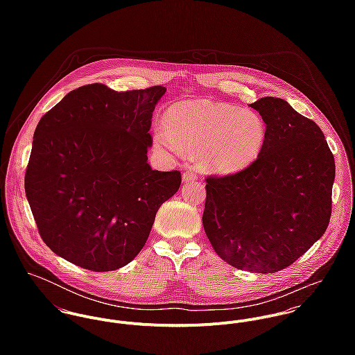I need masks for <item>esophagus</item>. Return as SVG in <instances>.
Masks as SVG:
<instances>
[{
  "instance_id": "34e87169",
  "label": "esophagus",
  "mask_w": 355,
  "mask_h": 355,
  "mask_svg": "<svg viewBox=\"0 0 355 355\" xmlns=\"http://www.w3.org/2000/svg\"><path fill=\"white\" fill-rule=\"evenodd\" d=\"M197 176H198L197 171L193 169V168H189V169H186L184 173H183V180H184V182H191V180L197 179Z\"/></svg>"
}]
</instances>
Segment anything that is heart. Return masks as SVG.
Listing matches in <instances>:
<instances>
[{"mask_svg":"<svg viewBox=\"0 0 355 355\" xmlns=\"http://www.w3.org/2000/svg\"><path fill=\"white\" fill-rule=\"evenodd\" d=\"M154 141L172 155L201 149L203 165L218 173L236 172L253 162L265 141V124L250 110L213 101L173 105Z\"/></svg>","mask_w":355,"mask_h":355,"instance_id":"1","label":"heart"}]
</instances>
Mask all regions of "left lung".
Masks as SVG:
<instances>
[{"instance_id":"left-lung-1","label":"left lung","mask_w":355,"mask_h":355,"mask_svg":"<svg viewBox=\"0 0 355 355\" xmlns=\"http://www.w3.org/2000/svg\"><path fill=\"white\" fill-rule=\"evenodd\" d=\"M250 106L266 124L262 149L248 168L206 178L202 224L221 259L273 273L328 228L335 158L320 127L288 102L263 97Z\"/></svg>"}]
</instances>
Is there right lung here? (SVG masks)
I'll list each match as a JSON object with an SVG mask.
<instances>
[{
  "mask_svg": "<svg viewBox=\"0 0 355 355\" xmlns=\"http://www.w3.org/2000/svg\"><path fill=\"white\" fill-rule=\"evenodd\" d=\"M162 86L68 93L40 120L24 178L40 235L51 252L94 272L119 269L144 249L155 213L180 187L179 171L148 164Z\"/></svg>",
  "mask_w": 355,
  "mask_h": 355,
  "instance_id": "add662e5",
  "label": "right lung"
}]
</instances>
